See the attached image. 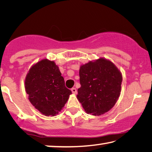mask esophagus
<instances>
[{
  "label": "esophagus",
  "mask_w": 152,
  "mask_h": 152,
  "mask_svg": "<svg viewBox=\"0 0 152 152\" xmlns=\"http://www.w3.org/2000/svg\"><path fill=\"white\" fill-rule=\"evenodd\" d=\"M72 92V93L74 94H76L77 93V91H76V88H72L71 89Z\"/></svg>",
  "instance_id": "obj_1"
}]
</instances>
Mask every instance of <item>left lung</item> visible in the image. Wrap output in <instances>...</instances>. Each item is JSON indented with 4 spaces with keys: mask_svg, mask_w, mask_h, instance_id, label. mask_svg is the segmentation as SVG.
<instances>
[{
    "mask_svg": "<svg viewBox=\"0 0 152 152\" xmlns=\"http://www.w3.org/2000/svg\"><path fill=\"white\" fill-rule=\"evenodd\" d=\"M78 99L88 114L101 115L111 109L119 99L122 75L111 61L100 58L80 66Z\"/></svg>",
    "mask_w": 152,
    "mask_h": 152,
    "instance_id": "left-lung-1",
    "label": "left lung"
}]
</instances>
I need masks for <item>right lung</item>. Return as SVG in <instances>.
Segmentation results:
<instances>
[{
  "instance_id": "obj_1",
  "label": "right lung",
  "mask_w": 152,
  "mask_h": 152,
  "mask_svg": "<svg viewBox=\"0 0 152 152\" xmlns=\"http://www.w3.org/2000/svg\"><path fill=\"white\" fill-rule=\"evenodd\" d=\"M25 88L31 103L45 116L58 114L72 94L65 86L58 66L47 59L30 68L25 78Z\"/></svg>"
}]
</instances>
